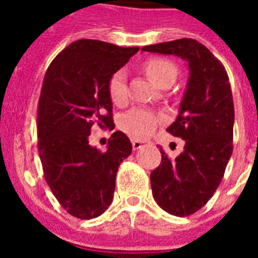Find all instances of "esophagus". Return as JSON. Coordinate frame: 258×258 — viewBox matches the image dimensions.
I'll return each mask as SVG.
<instances>
[{
  "mask_svg": "<svg viewBox=\"0 0 258 258\" xmlns=\"http://www.w3.org/2000/svg\"><path fill=\"white\" fill-rule=\"evenodd\" d=\"M131 143H133L134 150H139L141 147H143V142L138 141V139H133V141H131Z\"/></svg>",
  "mask_w": 258,
  "mask_h": 258,
  "instance_id": "obj_1",
  "label": "esophagus"
}]
</instances>
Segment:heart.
Segmentation results:
<instances>
[{
  "instance_id": "b5f03b06",
  "label": "heart",
  "mask_w": 258,
  "mask_h": 258,
  "mask_svg": "<svg viewBox=\"0 0 258 258\" xmlns=\"http://www.w3.org/2000/svg\"><path fill=\"white\" fill-rule=\"evenodd\" d=\"M146 72L158 86H163L165 83L174 82L178 75V68L172 61L166 58H151L146 62ZM108 92L111 100L115 104H123L128 96L127 89V74L125 71L119 70L111 76L108 83ZM120 128L131 135L133 138L149 137L158 124V116L153 111L147 108H133L120 117Z\"/></svg>"
}]
</instances>
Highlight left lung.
Instances as JSON below:
<instances>
[{
	"instance_id": "1",
	"label": "left lung",
	"mask_w": 258,
	"mask_h": 258,
	"mask_svg": "<svg viewBox=\"0 0 258 258\" xmlns=\"http://www.w3.org/2000/svg\"><path fill=\"white\" fill-rule=\"evenodd\" d=\"M187 62L188 79L175 121L167 127L184 141L183 151L151 171L154 200L172 216H190L208 204L222 180L233 151L234 107L228 74L212 52L192 38L142 48Z\"/></svg>"
}]
</instances>
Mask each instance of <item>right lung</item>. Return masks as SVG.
I'll return each mask as SVG.
<instances>
[{
    "mask_svg": "<svg viewBox=\"0 0 258 258\" xmlns=\"http://www.w3.org/2000/svg\"><path fill=\"white\" fill-rule=\"evenodd\" d=\"M139 46L123 48L99 40L72 42L50 62L38 100V155L46 183L62 208L80 220L108 209L116 172L133 145L115 131L107 151L89 145L93 123L111 127L109 79Z\"/></svg>",
    "mask_w": 258,
    "mask_h": 258,
    "instance_id": "right-lung-1",
    "label": "right lung"
}]
</instances>
